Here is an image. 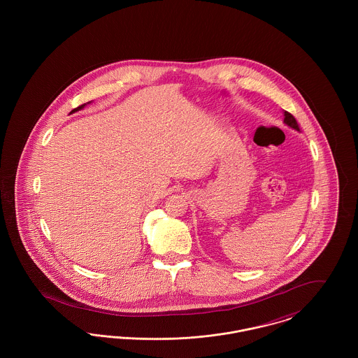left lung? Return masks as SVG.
Here are the masks:
<instances>
[{"label": "left lung", "instance_id": "8db88e82", "mask_svg": "<svg viewBox=\"0 0 358 358\" xmlns=\"http://www.w3.org/2000/svg\"><path fill=\"white\" fill-rule=\"evenodd\" d=\"M283 115H285V120H283V122H285L289 127H291V129H294V130L299 131V126H298V123H296L295 118H294L289 113H287V111H285V113H283Z\"/></svg>", "mask_w": 358, "mask_h": 358}]
</instances>
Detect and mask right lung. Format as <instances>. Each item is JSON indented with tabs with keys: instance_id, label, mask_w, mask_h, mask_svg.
Returning a JSON list of instances; mask_svg holds the SVG:
<instances>
[{
	"instance_id": "1",
	"label": "right lung",
	"mask_w": 358,
	"mask_h": 358,
	"mask_svg": "<svg viewBox=\"0 0 358 358\" xmlns=\"http://www.w3.org/2000/svg\"><path fill=\"white\" fill-rule=\"evenodd\" d=\"M88 103H91V102L85 103V104H82V106H79V107H78V108H73V110H72V111H71V114H73V113H78V111H80V110H83V108H85V106H87V104H88Z\"/></svg>"
}]
</instances>
